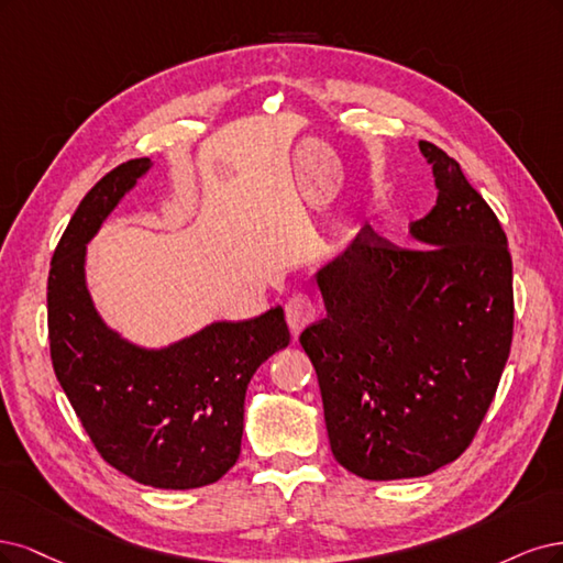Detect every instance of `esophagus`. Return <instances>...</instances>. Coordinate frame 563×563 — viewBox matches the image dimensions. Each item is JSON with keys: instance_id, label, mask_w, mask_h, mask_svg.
Returning <instances> with one entry per match:
<instances>
[{"instance_id": "esophagus-1", "label": "esophagus", "mask_w": 563, "mask_h": 563, "mask_svg": "<svg viewBox=\"0 0 563 563\" xmlns=\"http://www.w3.org/2000/svg\"><path fill=\"white\" fill-rule=\"evenodd\" d=\"M316 318H318V308H316V303H313L311 299H308L306 295H295L292 299H289V301L285 303L287 328H289V332H292L295 336H297L303 328H308V324H311Z\"/></svg>"}]
</instances>
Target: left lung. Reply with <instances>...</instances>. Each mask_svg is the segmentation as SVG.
Returning a JSON list of instances; mask_svg holds the SVG:
<instances>
[{"label": "left lung", "instance_id": "obj_1", "mask_svg": "<svg viewBox=\"0 0 563 563\" xmlns=\"http://www.w3.org/2000/svg\"><path fill=\"white\" fill-rule=\"evenodd\" d=\"M438 203L395 245L365 224L316 274L328 316L299 336L334 459L386 482L423 477L473 442L512 343V257L494 210L421 140Z\"/></svg>", "mask_w": 563, "mask_h": 563}]
</instances>
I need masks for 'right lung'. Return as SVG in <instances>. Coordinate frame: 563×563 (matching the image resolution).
Wrapping results in <instances>:
<instances>
[{
    "label": "right lung",
    "instance_id": "add662e5",
    "mask_svg": "<svg viewBox=\"0 0 563 563\" xmlns=\"http://www.w3.org/2000/svg\"><path fill=\"white\" fill-rule=\"evenodd\" d=\"M150 168V158L121 163L71 214L48 271L51 360L107 463L154 488H198L239 461L247 384L289 330L280 306L212 322L166 349L107 328L86 287V243Z\"/></svg>",
    "mask_w": 563,
    "mask_h": 563
}]
</instances>
